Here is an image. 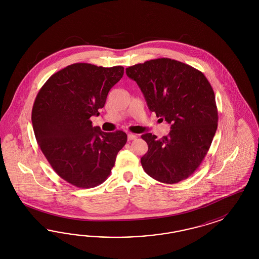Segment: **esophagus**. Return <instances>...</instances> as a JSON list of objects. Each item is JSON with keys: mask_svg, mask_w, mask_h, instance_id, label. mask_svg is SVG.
<instances>
[{"mask_svg": "<svg viewBox=\"0 0 259 259\" xmlns=\"http://www.w3.org/2000/svg\"><path fill=\"white\" fill-rule=\"evenodd\" d=\"M138 137L136 136V135H134V134H128V136H127V139H128V141H133V140H136Z\"/></svg>", "mask_w": 259, "mask_h": 259, "instance_id": "obj_1", "label": "esophagus"}]
</instances>
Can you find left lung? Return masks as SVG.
I'll return each instance as SVG.
<instances>
[{
    "mask_svg": "<svg viewBox=\"0 0 259 259\" xmlns=\"http://www.w3.org/2000/svg\"><path fill=\"white\" fill-rule=\"evenodd\" d=\"M151 112L171 125L160 140L143 134L148 151L141 165L154 180L174 184L183 181L202 162L218 128L219 114L212 87L203 73L168 58L126 68Z\"/></svg>",
    "mask_w": 259,
    "mask_h": 259,
    "instance_id": "obj_1",
    "label": "left lung"
}]
</instances>
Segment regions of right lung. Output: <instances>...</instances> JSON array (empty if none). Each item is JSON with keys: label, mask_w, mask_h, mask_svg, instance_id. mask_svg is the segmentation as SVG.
<instances>
[{"label": "right lung", "mask_w": 259, "mask_h": 259, "mask_svg": "<svg viewBox=\"0 0 259 259\" xmlns=\"http://www.w3.org/2000/svg\"><path fill=\"white\" fill-rule=\"evenodd\" d=\"M122 66L74 63L48 78L36 97L32 125L39 148L62 179L78 188L102 184L125 145L123 131L102 132L90 118L99 116Z\"/></svg>", "instance_id": "right-lung-1"}]
</instances>
